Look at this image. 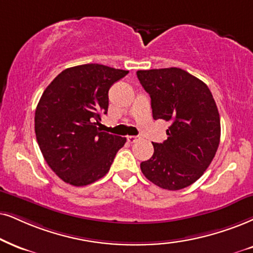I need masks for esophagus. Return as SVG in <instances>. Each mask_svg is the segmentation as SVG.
Listing matches in <instances>:
<instances>
[{"label": "esophagus", "instance_id": "esophagus-1", "mask_svg": "<svg viewBox=\"0 0 253 253\" xmlns=\"http://www.w3.org/2000/svg\"><path fill=\"white\" fill-rule=\"evenodd\" d=\"M127 141H128L129 143H134L137 141V136H134V135H129L127 136Z\"/></svg>", "mask_w": 253, "mask_h": 253}]
</instances>
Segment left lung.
<instances>
[{"mask_svg":"<svg viewBox=\"0 0 253 253\" xmlns=\"http://www.w3.org/2000/svg\"><path fill=\"white\" fill-rule=\"evenodd\" d=\"M136 76L150 95L153 118L170 124L168 139L153 143L154 154L140 168L162 189H183L202 176L218 148L220 119L211 92L178 68L140 70Z\"/></svg>","mask_w":253,"mask_h":253,"instance_id":"obj_1","label":"left lung"}]
</instances>
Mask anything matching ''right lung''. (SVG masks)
<instances>
[{"label": "right lung", "instance_id": "obj_1", "mask_svg": "<svg viewBox=\"0 0 253 253\" xmlns=\"http://www.w3.org/2000/svg\"><path fill=\"white\" fill-rule=\"evenodd\" d=\"M128 71L101 64L64 70L43 92L35 133L49 167L66 183L83 187L107 174L126 137L100 132L108 89Z\"/></svg>", "mask_w": 253, "mask_h": 253}]
</instances>
